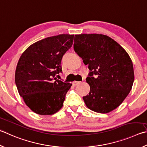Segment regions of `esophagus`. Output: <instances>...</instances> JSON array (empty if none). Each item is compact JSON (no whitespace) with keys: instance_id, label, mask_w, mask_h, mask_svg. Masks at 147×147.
<instances>
[{"instance_id":"obj_1","label":"esophagus","mask_w":147,"mask_h":147,"mask_svg":"<svg viewBox=\"0 0 147 147\" xmlns=\"http://www.w3.org/2000/svg\"><path fill=\"white\" fill-rule=\"evenodd\" d=\"M81 82H76V81H74L73 82V85H74V86H76V85H78L79 84H80Z\"/></svg>"}]
</instances>
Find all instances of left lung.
I'll list each match as a JSON object with an SVG mask.
<instances>
[{"instance_id": "1", "label": "left lung", "mask_w": 147, "mask_h": 147, "mask_svg": "<svg viewBox=\"0 0 147 147\" xmlns=\"http://www.w3.org/2000/svg\"><path fill=\"white\" fill-rule=\"evenodd\" d=\"M74 42V51L90 70L86 78L90 92L83 97L85 105L100 113L114 110L127 96L134 83L129 55L115 40L103 34H76Z\"/></svg>"}]
</instances>
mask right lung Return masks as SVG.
I'll list each match as a JSON object with an SVG mask.
<instances>
[{
	"label": "right lung",
	"mask_w": 147,
	"mask_h": 147,
	"mask_svg": "<svg viewBox=\"0 0 147 147\" xmlns=\"http://www.w3.org/2000/svg\"><path fill=\"white\" fill-rule=\"evenodd\" d=\"M74 34L47 37L29 46L15 71L18 93L28 107L40 115H51L62 107L72 84L58 80L63 56L72 47Z\"/></svg>",
	"instance_id": "obj_1"
}]
</instances>
